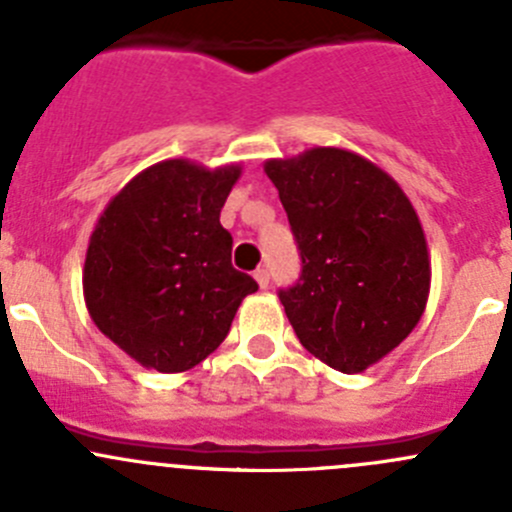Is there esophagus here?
I'll list each match as a JSON object with an SVG mask.
<instances>
[{
    "mask_svg": "<svg viewBox=\"0 0 512 512\" xmlns=\"http://www.w3.org/2000/svg\"><path fill=\"white\" fill-rule=\"evenodd\" d=\"M255 280H257V285H260L262 289H267V287H270V272H267L265 267H260V270L255 272Z\"/></svg>",
    "mask_w": 512,
    "mask_h": 512,
    "instance_id": "1",
    "label": "esophagus"
}]
</instances>
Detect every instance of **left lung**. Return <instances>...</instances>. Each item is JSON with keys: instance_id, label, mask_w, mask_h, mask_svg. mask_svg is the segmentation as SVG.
Masks as SVG:
<instances>
[{"instance_id": "left-lung-1", "label": "left lung", "mask_w": 512, "mask_h": 512, "mask_svg": "<svg viewBox=\"0 0 512 512\" xmlns=\"http://www.w3.org/2000/svg\"><path fill=\"white\" fill-rule=\"evenodd\" d=\"M302 257L280 302L302 347L342 374H359L399 347L431 289L426 235L389 173L344 148L272 158Z\"/></svg>"}]
</instances>
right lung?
Here are the masks:
<instances>
[{
	"label": "right lung",
	"instance_id": "right-lung-1",
	"mask_svg": "<svg viewBox=\"0 0 512 512\" xmlns=\"http://www.w3.org/2000/svg\"><path fill=\"white\" fill-rule=\"evenodd\" d=\"M240 173V165L163 160L128 180L91 232L86 307L146 369H193L223 344L240 302L257 292V282L232 267V235L220 225Z\"/></svg>",
	"mask_w": 512,
	"mask_h": 512
}]
</instances>
